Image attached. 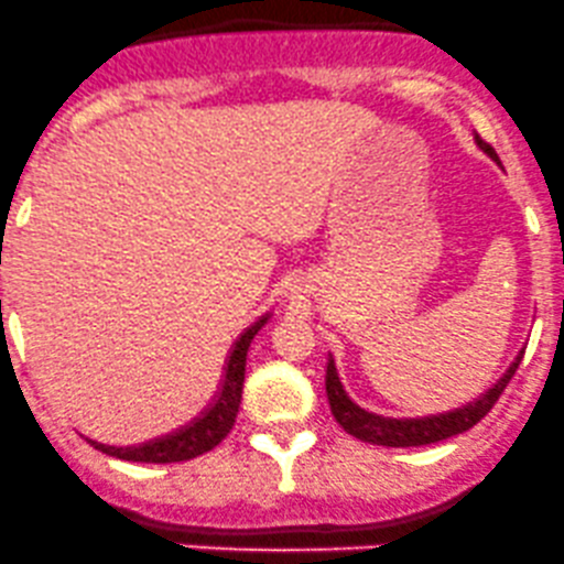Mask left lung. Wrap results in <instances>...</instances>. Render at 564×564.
Masks as SVG:
<instances>
[{
  "instance_id": "left-lung-1",
  "label": "left lung",
  "mask_w": 564,
  "mask_h": 564,
  "mask_svg": "<svg viewBox=\"0 0 564 564\" xmlns=\"http://www.w3.org/2000/svg\"><path fill=\"white\" fill-rule=\"evenodd\" d=\"M489 155H495V150L489 148L487 142L481 144ZM524 355V352H522ZM522 355L511 362L502 377L484 392L481 398H476L474 403L463 405V409L446 411V414H433V416H422V420H390V416H379L371 414V411L360 409V405L352 403L344 392L341 381H338L336 366L333 360H328V371H325V392H328V403L336 422L347 430L349 435L355 438L366 441V444L373 446H425V444H438V441L452 438V435L465 433L481 422L484 416L492 411V405L498 403V398L502 395V390L508 387L513 373H517L519 360Z\"/></svg>"
}]
</instances>
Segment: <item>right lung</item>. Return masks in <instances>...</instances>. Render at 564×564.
<instances>
[{
    "instance_id": "obj_1",
    "label": "right lung",
    "mask_w": 564,
    "mask_h": 564,
    "mask_svg": "<svg viewBox=\"0 0 564 564\" xmlns=\"http://www.w3.org/2000/svg\"><path fill=\"white\" fill-rule=\"evenodd\" d=\"M265 319L269 317H260L256 325H250V328L236 338L234 349L228 352L226 368H223V379L215 398H212L207 409L198 416H193L187 425L137 446H107L99 444V441H90L94 449L118 459H129V463H183V459H193L198 457V454L215 449V446L231 433L236 414H239L241 387H245L247 349H250V341L256 338V333L263 328Z\"/></svg>"
}]
</instances>
